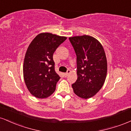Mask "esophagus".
I'll return each instance as SVG.
<instances>
[{"label": "esophagus", "mask_w": 131, "mask_h": 131, "mask_svg": "<svg viewBox=\"0 0 131 131\" xmlns=\"http://www.w3.org/2000/svg\"><path fill=\"white\" fill-rule=\"evenodd\" d=\"M70 73H71V71H70V70H68V71H67V73H64V76H65V77H67V76H68L69 74H70Z\"/></svg>", "instance_id": "34e87169"}]
</instances>
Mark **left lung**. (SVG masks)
<instances>
[{
    "label": "left lung",
    "instance_id": "obj_1",
    "mask_svg": "<svg viewBox=\"0 0 131 131\" xmlns=\"http://www.w3.org/2000/svg\"><path fill=\"white\" fill-rule=\"evenodd\" d=\"M77 56L78 79L72 84L74 94L91 98L101 89L107 74V60L103 46L88 35L69 37Z\"/></svg>",
    "mask_w": 131,
    "mask_h": 131
}]
</instances>
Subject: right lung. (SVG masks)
Segmentation results:
<instances>
[{
    "label": "right lung",
    "mask_w": 131,
    "mask_h": 131,
    "mask_svg": "<svg viewBox=\"0 0 131 131\" xmlns=\"http://www.w3.org/2000/svg\"><path fill=\"white\" fill-rule=\"evenodd\" d=\"M67 39L42 32L28 47L24 60L23 77L28 91L36 98H47L55 92L60 77L55 71L53 54Z\"/></svg>",
    "instance_id": "1"
}]
</instances>
